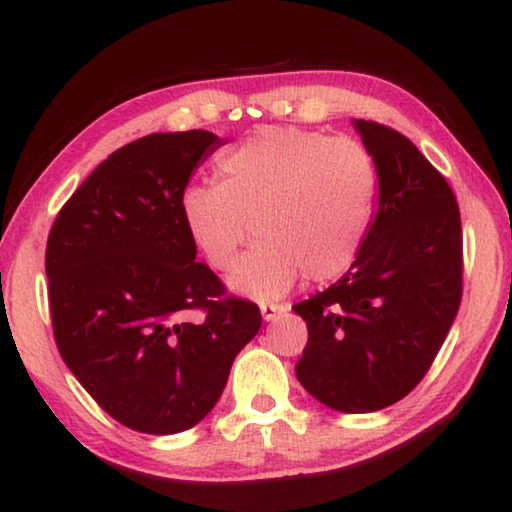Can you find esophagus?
Returning a JSON list of instances; mask_svg holds the SVG:
<instances>
[{"instance_id": "1", "label": "esophagus", "mask_w": 512, "mask_h": 512, "mask_svg": "<svg viewBox=\"0 0 512 512\" xmlns=\"http://www.w3.org/2000/svg\"><path fill=\"white\" fill-rule=\"evenodd\" d=\"M288 309H291L288 302H261V314L265 321H272V318H277L279 314H286Z\"/></svg>"}]
</instances>
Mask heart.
I'll use <instances>...</instances> for the list:
<instances>
[{
    "mask_svg": "<svg viewBox=\"0 0 512 512\" xmlns=\"http://www.w3.org/2000/svg\"><path fill=\"white\" fill-rule=\"evenodd\" d=\"M219 184H191L180 198L191 242L217 270H231L251 224L258 244L233 272L256 298L281 295L305 274L330 281L358 258L372 226L379 173L355 138L300 127H263L221 154Z\"/></svg>",
    "mask_w": 512,
    "mask_h": 512,
    "instance_id": "obj_1",
    "label": "heart"
}]
</instances>
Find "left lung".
<instances>
[{"label": "left lung", "mask_w": 512, "mask_h": 512, "mask_svg": "<svg viewBox=\"0 0 512 512\" xmlns=\"http://www.w3.org/2000/svg\"><path fill=\"white\" fill-rule=\"evenodd\" d=\"M376 161L379 210L342 279L293 307L307 321L298 381L318 402L369 413L409 395L462 302V221L439 170L402 133L355 120Z\"/></svg>", "instance_id": "1"}]
</instances>
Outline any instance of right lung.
Listing matches in <instances>:
<instances>
[{
  "label": "right lung",
  "mask_w": 512,
  "mask_h": 512,
  "mask_svg": "<svg viewBox=\"0 0 512 512\" xmlns=\"http://www.w3.org/2000/svg\"><path fill=\"white\" fill-rule=\"evenodd\" d=\"M219 145L203 129L133 140L73 191L48 235L59 355L108 416L143 434L198 425L263 321L196 261L182 221L189 177Z\"/></svg>",
  "instance_id": "obj_1"
}]
</instances>
